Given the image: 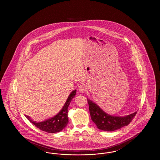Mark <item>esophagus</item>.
<instances>
[{"label": "esophagus", "mask_w": 160, "mask_h": 160, "mask_svg": "<svg viewBox=\"0 0 160 160\" xmlns=\"http://www.w3.org/2000/svg\"><path fill=\"white\" fill-rule=\"evenodd\" d=\"M78 91L80 92V93H84V92L86 91V87L85 85L82 84V85H80V86L78 87Z\"/></svg>", "instance_id": "obj_1"}]
</instances>
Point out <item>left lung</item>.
<instances>
[{
	"label": "left lung",
	"instance_id": "obj_1",
	"mask_svg": "<svg viewBox=\"0 0 160 160\" xmlns=\"http://www.w3.org/2000/svg\"><path fill=\"white\" fill-rule=\"evenodd\" d=\"M88 102L92 121L98 129L105 131H113L127 126L137 114L136 112L125 117L113 116L106 113L90 99H88Z\"/></svg>",
	"mask_w": 160,
	"mask_h": 160
}]
</instances>
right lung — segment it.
I'll list each match as a JSON object with an SVG mask.
<instances>
[{
  "label": "right lung",
  "instance_id": "1",
  "mask_svg": "<svg viewBox=\"0 0 160 160\" xmlns=\"http://www.w3.org/2000/svg\"><path fill=\"white\" fill-rule=\"evenodd\" d=\"M76 93V90H74L71 93L67 100L65 104L62 108L60 112L49 119H47L43 122H37L32 121L30 118L26 115V118L30 121L35 126L42 131H44L50 133H54L60 132L63 129L68 123V107L74 98Z\"/></svg>",
  "mask_w": 160,
  "mask_h": 160
}]
</instances>
